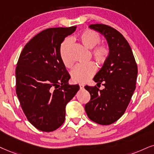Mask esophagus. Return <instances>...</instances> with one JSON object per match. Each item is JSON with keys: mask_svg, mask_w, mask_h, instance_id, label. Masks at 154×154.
<instances>
[{"mask_svg": "<svg viewBox=\"0 0 154 154\" xmlns=\"http://www.w3.org/2000/svg\"><path fill=\"white\" fill-rule=\"evenodd\" d=\"M79 87H80L81 89H84V87H85V85H83V84H79Z\"/></svg>", "mask_w": 154, "mask_h": 154, "instance_id": "1", "label": "esophagus"}]
</instances>
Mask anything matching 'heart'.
<instances>
[{"label": "heart", "instance_id": "b5f03b06", "mask_svg": "<svg viewBox=\"0 0 154 154\" xmlns=\"http://www.w3.org/2000/svg\"><path fill=\"white\" fill-rule=\"evenodd\" d=\"M79 40L87 49H94L91 52L92 57L100 63H104L106 60L109 50L107 46L100 43L101 37L100 34L94 30H86L79 35ZM72 45L71 39L67 38L60 45V56L65 67H70L73 64L70 56V48ZM96 72V67L93 63H89L85 65H77L71 71V77L73 82L77 83H85L89 81Z\"/></svg>", "mask_w": 154, "mask_h": 154}]
</instances>
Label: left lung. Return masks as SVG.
I'll return each mask as SVG.
<instances>
[{
    "mask_svg": "<svg viewBox=\"0 0 154 154\" xmlns=\"http://www.w3.org/2000/svg\"><path fill=\"white\" fill-rule=\"evenodd\" d=\"M103 35L109 46V55L96 74L97 85L85 86L90 100L85 106L88 117L102 125H109L125 112L136 89L138 68L129 44L119 31L104 24L89 26Z\"/></svg>",
    "mask_w": 154,
    "mask_h": 154,
    "instance_id": "8db88e82",
    "label": "left lung"
}]
</instances>
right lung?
I'll list each match as a JSON object with an SVG mask.
<instances>
[{
	"label": "right lung",
	"mask_w": 154,
	"mask_h": 154,
	"mask_svg": "<svg viewBox=\"0 0 154 154\" xmlns=\"http://www.w3.org/2000/svg\"><path fill=\"white\" fill-rule=\"evenodd\" d=\"M77 27L46 29L21 52L15 69L16 94L23 112L36 129L50 132L62 126L65 106L79 89L60 56V45Z\"/></svg>",
	"instance_id": "obj_1"
}]
</instances>
